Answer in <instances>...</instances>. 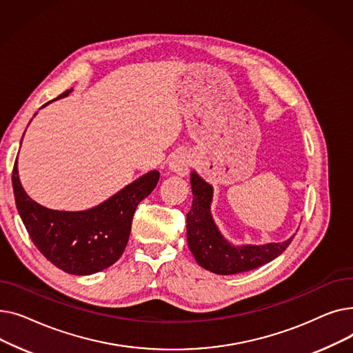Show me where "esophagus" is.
Listing matches in <instances>:
<instances>
[{"label": "esophagus", "instance_id": "1", "mask_svg": "<svg viewBox=\"0 0 353 353\" xmlns=\"http://www.w3.org/2000/svg\"><path fill=\"white\" fill-rule=\"evenodd\" d=\"M190 165V156L188 152H179L176 153L169 161V170L179 176H186L189 173Z\"/></svg>", "mask_w": 353, "mask_h": 353}]
</instances>
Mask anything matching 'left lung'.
Here are the masks:
<instances>
[{
  "mask_svg": "<svg viewBox=\"0 0 353 353\" xmlns=\"http://www.w3.org/2000/svg\"><path fill=\"white\" fill-rule=\"evenodd\" d=\"M193 205L188 213V243L196 262L216 274H236L263 266L290 245L285 242L265 245H234L223 236L212 214L214 189L194 170L190 173Z\"/></svg>",
  "mask_w": 353,
  "mask_h": 353,
  "instance_id": "1",
  "label": "left lung"
}]
</instances>
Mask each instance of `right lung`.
Listing matches in <instances>:
<instances>
[{
    "mask_svg": "<svg viewBox=\"0 0 353 353\" xmlns=\"http://www.w3.org/2000/svg\"><path fill=\"white\" fill-rule=\"evenodd\" d=\"M71 91H64L55 100L67 97ZM17 160L12 170L15 205L32 243L54 266L76 276L94 274L119 261L127 246L137 205L154 190L160 177L157 170L147 172L87 210H54L26 193Z\"/></svg>",
    "mask_w": 353,
    "mask_h": 353,
    "instance_id": "add662e5",
    "label": "right lung"
}]
</instances>
